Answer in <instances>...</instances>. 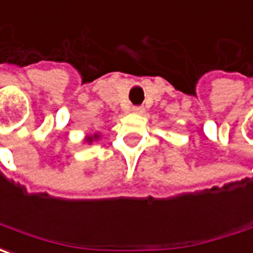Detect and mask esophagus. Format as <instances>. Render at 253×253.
I'll return each instance as SVG.
<instances>
[{
    "instance_id": "1",
    "label": "esophagus",
    "mask_w": 253,
    "mask_h": 253,
    "mask_svg": "<svg viewBox=\"0 0 253 253\" xmlns=\"http://www.w3.org/2000/svg\"><path fill=\"white\" fill-rule=\"evenodd\" d=\"M132 112H135V114H143L145 108L143 107H132Z\"/></svg>"
}]
</instances>
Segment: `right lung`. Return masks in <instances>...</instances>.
I'll return each mask as SVG.
<instances>
[{
	"label": "right lung",
	"mask_w": 253,
	"mask_h": 253,
	"mask_svg": "<svg viewBox=\"0 0 253 253\" xmlns=\"http://www.w3.org/2000/svg\"><path fill=\"white\" fill-rule=\"evenodd\" d=\"M100 133H94V135H88V136H85L84 138V143H88V145H91L92 142H95V141H98L100 139Z\"/></svg>",
	"instance_id": "add662e5"
}]
</instances>
